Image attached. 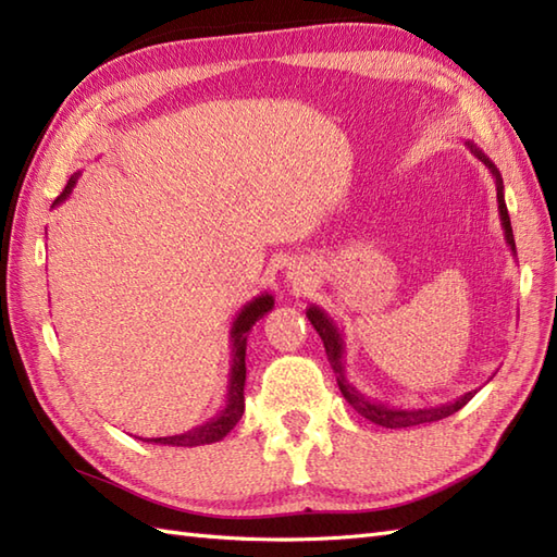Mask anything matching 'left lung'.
<instances>
[{
  "label": "left lung",
  "instance_id": "1",
  "mask_svg": "<svg viewBox=\"0 0 557 557\" xmlns=\"http://www.w3.org/2000/svg\"><path fill=\"white\" fill-rule=\"evenodd\" d=\"M467 148L474 152V156L483 164H486V168L493 174L495 191H498V212H500V224L505 230V242H507V246H510V251L517 256L512 224H510V215H507V206H505L503 176H500L498 168H495V164L488 160L486 152L479 150L474 144H471V140H467ZM306 318H309L311 325L315 327V333L321 335V339H323L327 361H330V366H333V371L337 375L339 393L345 395V399L361 413L363 419L383 425V429H409V425L441 421V419L449 417V413L459 411L471 397L476 395V389H471V393H465L461 397H457L455 401H445V405H437V407H387V405H383V401H373L371 397H366L363 393H359V389L347 381V373H345V337H342V330L335 325L333 318H330L321 309V306H309V309H306Z\"/></svg>",
  "mask_w": 557,
  "mask_h": 557
}]
</instances>
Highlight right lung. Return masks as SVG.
I'll return each instance as SVG.
<instances>
[{"label":"right lung","instance_id":"right-lung-1","mask_svg":"<svg viewBox=\"0 0 557 557\" xmlns=\"http://www.w3.org/2000/svg\"><path fill=\"white\" fill-rule=\"evenodd\" d=\"M78 182V174H74L64 186L62 196H57L54 206L64 203V200L74 191V186ZM275 306V299L272 294L263 292L260 297L248 301L244 309L236 313L232 330H230V375H227V397H224V407L206 421L203 425H196V429L186 431V433H176V435H164V437H140L146 443H156V445H170V447H198V445H210L222 441L236 423H239L242 413H244V383H246V339L251 327L263 318L268 311H272Z\"/></svg>","mask_w":557,"mask_h":557}]
</instances>
